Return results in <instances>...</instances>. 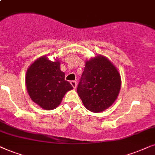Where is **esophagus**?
Wrapping results in <instances>:
<instances>
[{
    "instance_id": "esophagus-1",
    "label": "esophagus",
    "mask_w": 155,
    "mask_h": 155,
    "mask_svg": "<svg viewBox=\"0 0 155 155\" xmlns=\"http://www.w3.org/2000/svg\"><path fill=\"white\" fill-rule=\"evenodd\" d=\"M70 84H71V86H73L74 88H76V86H77V83H76V81H71V82H70Z\"/></svg>"
}]
</instances>
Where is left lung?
Masks as SVG:
<instances>
[{
    "mask_svg": "<svg viewBox=\"0 0 155 155\" xmlns=\"http://www.w3.org/2000/svg\"><path fill=\"white\" fill-rule=\"evenodd\" d=\"M120 86V74L116 67L98 54L86 61L77 93L86 108L101 113L114 104Z\"/></svg>",
    "mask_w": 155,
    "mask_h": 155,
    "instance_id": "1",
    "label": "left lung"
}]
</instances>
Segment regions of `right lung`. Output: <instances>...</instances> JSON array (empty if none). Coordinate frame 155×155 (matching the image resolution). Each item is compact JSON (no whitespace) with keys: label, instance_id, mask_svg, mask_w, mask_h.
<instances>
[{"label":"right lung","instance_id":"1","mask_svg":"<svg viewBox=\"0 0 155 155\" xmlns=\"http://www.w3.org/2000/svg\"><path fill=\"white\" fill-rule=\"evenodd\" d=\"M25 85L30 98L44 110H50L60 105L66 93L73 89L60 69V61L40 57L27 69Z\"/></svg>","mask_w":155,"mask_h":155}]
</instances>
